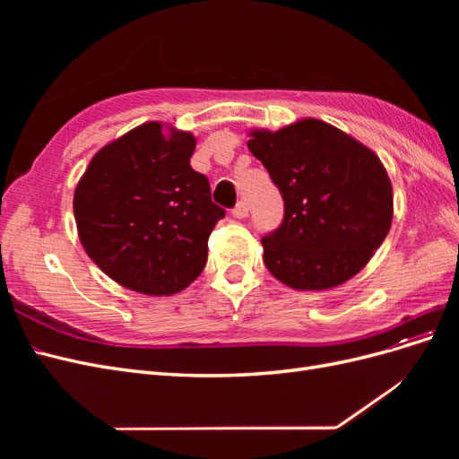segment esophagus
Wrapping results in <instances>:
<instances>
[{
  "label": "esophagus",
  "mask_w": 459,
  "mask_h": 459,
  "mask_svg": "<svg viewBox=\"0 0 459 459\" xmlns=\"http://www.w3.org/2000/svg\"><path fill=\"white\" fill-rule=\"evenodd\" d=\"M231 214H233L235 218H245V216L248 214V206H247V203H245V201H239L238 204H235V208L231 211Z\"/></svg>",
  "instance_id": "34e87169"
}]
</instances>
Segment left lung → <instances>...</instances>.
Segmentation results:
<instances>
[{"label":"left lung","mask_w":459,"mask_h":459,"mask_svg":"<svg viewBox=\"0 0 459 459\" xmlns=\"http://www.w3.org/2000/svg\"><path fill=\"white\" fill-rule=\"evenodd\" d=\"M248 149L283 199L262 238L264 264L285 285L319 290L362 270L393 221V187L375 152L322 120L256 130Z\"/></svg>","instance_id":"8db88e82"}]
</instances>
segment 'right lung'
<instances>
[{
    "label": "right lung",
    "instance_id": "right-lung-1",
    "mask_svg": "<svg viewBox=\"0 0 459 459\" xmlns=\"http://www.w3.org/2000/svg\"><path fill=\"white\" fill-rule=\"evenodd\" d=\"M149 122L103 147L74 191V218L90 258L143 295H174L197 280L221 206L191 169L195 137L162 135Z\"/></svg>",
    "mask_w": 459,
    "mask_h": 459
}]
</instances>
